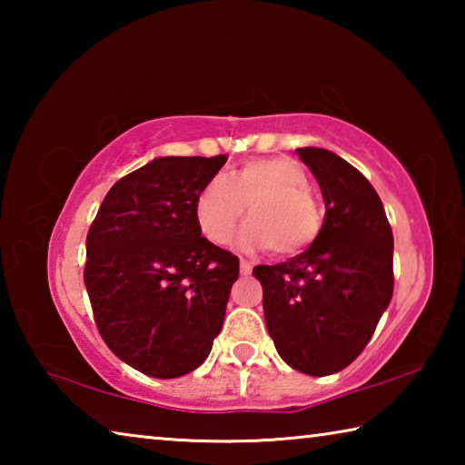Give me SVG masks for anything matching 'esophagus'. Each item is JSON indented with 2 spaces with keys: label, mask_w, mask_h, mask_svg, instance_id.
I'll return each instance as SVG.
<instances>
[{
  "label": "esophagus",
  "mask_w": 465,
  "mask_h": 465,
  "mask_svg": "<svg viewBox=\"0 0 465 465\" xmlns=\"http://www.w3.org/2000/svg\"><path fill=\"white\" fill-rule=\"evenodd\" d=\"M252 269H254V262L248 261V258H240V271H242V274H250Z\"/></svg>",
  "instance_id": "34e87169"
}]
</instances>
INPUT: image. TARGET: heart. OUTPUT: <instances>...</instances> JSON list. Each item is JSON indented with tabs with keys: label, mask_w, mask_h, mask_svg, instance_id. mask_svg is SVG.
<instances>
[{
	"label": "heart",
	"mask_w": 465,
	"mask_h": 465,
	"mask_svg": "<svg viewBox=\"0 0 465 465\" xmlns=\"http://www.w3.org/2000/svg\"><path fill=\"white\" fill-rule=\"evenodd\" d=\"M248 207L254 222L242 232L246 246L297 256L312 248L322 232V211L310 193V174L293 157L250 160L230 178H211L196 194L194 219L204 238L227 243Z\"/></svg>",
	"instance_id": "b5f03b06"
}]
</instances>
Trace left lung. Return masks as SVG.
I'll return each instance as SVG.
<instances>
[{
  "instance_id": "left-lung-1",
  "label": "left lung",
  "mask_w": 465,
  "mask_h": 465,
  "mask_svg": "<svg viewBox=\"0 0 465 465\" xmlns=\"http://www.w3.org/2000/svg\"><path fill=\"white\" fill-rule=\"evenodd\" d=\"M326 215L316 243L287 262L254 266L269 334L305 375L342 371L371 341L393 293V235L381 199L361 172L328 149L299 147Z\"/></svg>"
}]
</instances>
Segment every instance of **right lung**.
Segmentation results:
<instances>
[{"label": "right lung", "mask_w": 465, "mask_h": 465, "mask_svg": "<svg viewBox=\"0 0 465 465\" xmlns=\"http://www.w3.org/2000/svg\"><path fill=\"white\" fill-rule=\"evenodd\" d=\"M227 155L155 157L102 201L84 282L108 349L137 371H194L222 332L240 261L201 235L194 201Z\"/></svg>", "instance_id": "add662e5"}]
</instances>
